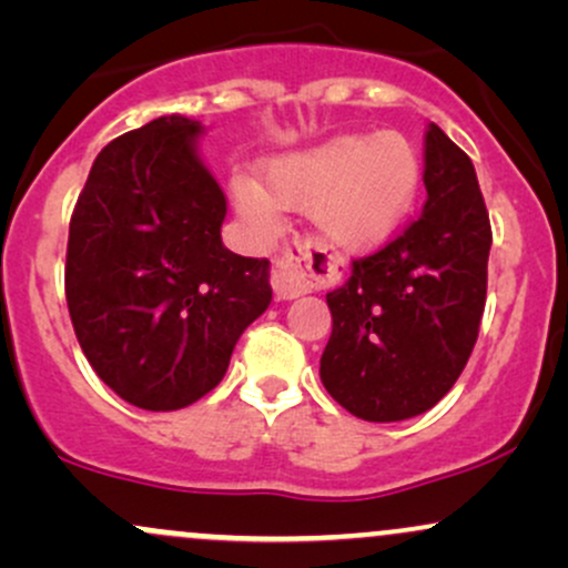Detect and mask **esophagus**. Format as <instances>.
<instances>
[{"label": "esophagus", "instance_id": "esophagus-1", "mask_svg": "<svg viewBox=\"0 0 568 568\" xmlns=\"http://www.w3.org/2000/svg\"><path fill=\"white\" fill-rule=\"evenodd\" d=\"M325 266L312 262V247L296 243L285 247L272 262V291L277 298H296L315 288L317 280L325 277Z\"/></svg>", "mask_w": 568, "mask_h": 568}]
</instances>
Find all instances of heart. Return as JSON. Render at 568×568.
I'll return each mask as SVG.
<instances>
[{"instance_id":"b5f03b06","label":"heart","mask_w":568,"mask_h":568,"mask_svg":"<svg viewBox=\"0 0 568 568\" xmlns=\"http://www.w3.org/2000/svg\"><path fill=\"white\" fill-rule=\"evenodd\" d=\"M419 184L422 160L406 135L344 133L270 160L262 186L234 179L232 197L262 237H275L280 211L312 213L331 247L363 253L393 237L414 207Z\"/></svg>"}]
</instances>
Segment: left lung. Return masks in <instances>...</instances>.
I'll use <instances>...</instances> for the list:
<instances>
[{"label": "left lung", "mask_w": 568, "mask_h": 568, "mask_svg": "<svg viewBox=\"0 0 568 568\" xmlns=\"http://www.w3.org/2000/svg\"><path fill=\"white\" fill-rule=\"evenodd\" d=\"M427 202L393 243L352 262L325 296L328 395L357 419L403 422L440 400L467 366L486 306L491 224L470 158L429 122Z\"/></svg>", "instance_id": "1"}]
</instances>
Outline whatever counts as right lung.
Returning a JSON list of instances; mask_svg holds the SVG:
<instances>
[{"label":"right lung","mask_w":568,"mask_h":568,"mask_svg":"<svg viewBox=\"0 0 568 568\" xmlns=\"http://www.w3.org/2000/svg\"><path fill=\"white\" fill-rule=\"evenodd\" d=\"M202 122L160 116L101 149L69 224L67 304L88 363L143 410L192 406L224 379L272 302L270 262L221 243L226 197Z\"/></svg>","instance_id":"right-lung-1"}]
</instances>
